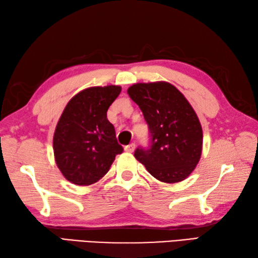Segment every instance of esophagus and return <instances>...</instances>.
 I'll return each instance as SVG.
<instances>
[{"instance_id":"obj_1","label":"esophagus","mask_w":258,"mask_h":258,"mask_svg":"<svg viewBox=\"0 0 258 258\" xmlns=\"http://www.w3.org/2000/svg\"><path fill=\"white\" fill-rule=\"evenodd\" d=\"M136 149V145L135 144H129L128 146L124 147V150L127 152H134Z\"/></svg>"}]
</instances>
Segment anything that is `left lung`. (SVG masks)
I'll return each mask as SVG.
<instances>
[{
  "instance_id": "obj_1",
  "label": "left lung",
  "mask_w": 258,
  "mask_h": 258,
  "mask_svg": "<svg viewBox=\"0 0 258 258\" xmlns=\"http://www.w3.org/2000/svg\"><path fill=\"white\" fill-rule=\"evenodd\" d=\"M148 124V148L138 147L136 159L162 182H179L190 175L202 156L203 130L183 94L168 82L137 83L128 89Z\"/></svg>"
}]
</instances>
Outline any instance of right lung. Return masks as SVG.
I'll use <instances>...</instances> for the list:
<instances>
[{"instance_id": "add662e5", "label": "right lung", "mask_w": 258, "mask_h": 258, "mask_svg": "<svg viewBox=\"0 0 258 258\" xmlns=\"http://www.w3.org/2000/svg\"><path fill=\"white\" fill-rule=\"evenodd\" d=\"M120 92L119 86L88 88L63 110L53 136V151L62 175L72 183L87 186L98 181L123 151L107 118Z\"/></svg>"}]
</instances>
